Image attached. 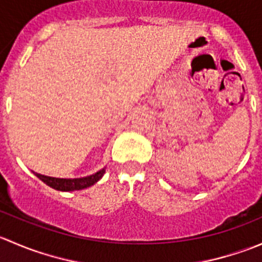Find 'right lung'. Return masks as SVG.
<instances>
[{"mask_svg": "<svg viewBox=\"0 0 262 262\" xmlns=\"http://www.w3.org/2000/svg\"><path fill=\"white\" fill-rule=\"evenodd\" d=\"M105 173V167L102 170L97 171L94 175L86 176V178H80V179H58V178H50V176H44L40 175L38 172H34V175L36 178L40 179L44 184H47L48 186L53 187L55 190H59V191H75V190H82L86 189V187L92 186L94 184H96L100 179L104 176Z\"/></svg>", "mask_w": 262, "mask_h": 262, "instance_id": "add662e5", "label": "right lung"}]
</instances>
